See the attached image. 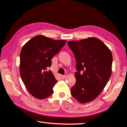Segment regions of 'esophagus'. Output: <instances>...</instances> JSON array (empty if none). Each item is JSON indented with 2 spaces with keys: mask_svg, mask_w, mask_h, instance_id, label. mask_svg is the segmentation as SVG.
I'll return each instance as SVG.
<instances>
[{
  "mask_svg": "<svg viewBox=\"0 0 127 127\" xmlns=\"http://www.w3.org/2000/svg\"><path fill=\"white\" fill-rule=\"evenodd\" d=\"M61 78H62V79H64V78H66V75H61Z\"/></svg>",
  "mask_w": 127,
  "mask_h": 127,
  "instance_id": "obj_1",
  "label": "esophagus"
}]
</instances>
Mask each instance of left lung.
I'll use <instances>...</instances> for the list:
<instances>
[{"mask_svg": "<svg viewBox=\"0 0 127 127\" xmlns=\"http://www.w3.org/2000/svg\"><path fill=\"white\" fill-rule=\"evenodd\" d=\"M68 44L74 54L77 72L71 95L80 103L93 100L103 91L112 74L110 50L99 39L91 37Z\"/></svg>", "mask_w": 127, "mask_h": 127, "instance_id": "1", "label": "left lung"}]
</instances>
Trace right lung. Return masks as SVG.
Wrapping results in <instances>:
<instances>
[{
	"instance_id": "obj_1",
	"label": "right lung",
	"mask_w": 127,
	"mask_h": 127,
	"mask_svg": "<svg viewBox=\"0 0 127 127\" xmlns=\"http://www.w3.org/2000/svg\"><path fill=\"white\" fill-rule=\"evenodd\" d=\"M64 40H54L42 35L25 44L20 54V74L29 93L39 99L53 93L57 82L51 70V59L65 45Z\"/></svg>"
}]
</instances>
